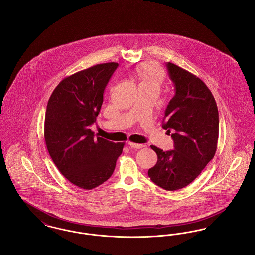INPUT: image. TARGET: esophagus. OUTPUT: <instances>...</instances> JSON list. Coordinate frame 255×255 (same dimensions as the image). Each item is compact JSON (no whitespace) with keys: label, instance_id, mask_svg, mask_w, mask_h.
<instances>
[{"label":"esophagus","instance_id":"1","mask_svg":"<svg viewBox=\"0 0 255 255\" xmlns=\"http://www.w3.org/2000/svg\"><path fill=\"white\" fill-rule=\"evenodd\" d=\"M128 145L132 148H134V149H140V148L144 147L143 144H138V143H133V142H128Z\"/></svg>","mask_w":255,"mask_h":255}]
</instances>
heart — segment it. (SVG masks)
<instances>
[{"mask_svg":"<svg viewBox=\"0 0 255 255\" xmlns=\"http://www.w3.org/2000/svg\"><path fill=\"white\" fill-rule=\"evenodd\" d=\"M137 75L139 77L140 84L156 85L158 87L163 79L164 72L158 63L150 61L142 64L137 69Z\"/></svg>","mask_w":255,"mask_h":255,"instance_id":"heart-1","label":"heart"}]
</instances>
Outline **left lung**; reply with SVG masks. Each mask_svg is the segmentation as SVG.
<instances>
[{"label": "left lung", "instance_id": "1", "mask_svg": "<svg viewBox=\"0 0 255 255\" xmlns=\"http://www.w3.org/2000/svg\"><path fill=\"white\" fill-rule=\"evenodd\" d=\"M166 69L175 95L165 109L162 128L173 133L174 150L151 145L158 161L148 176L159 187L174 191L193 182L214 157L219 113L210 90L199 77L170 62Z\"/></svg>", "mask_w": 255, "mask_h": 255}]
</instances>
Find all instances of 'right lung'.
I'll list each match as a JSON object with an SVG mask.
<instances>
[{
	"mask_svg": "<svg viewBox=\"0 0 255 255\" xmlns=\"http://www.w3.org/2000/svg\"><path fill=\"white\" fill-rule=\"evenodd\" d=\"M118 63L98 64L64 78L46 110L44 136L49 156L61 174L86 190L112 176L124 143L95 137L103 94Z\"/></svg>",
	"mask_w": 255,
	"mask_h": 255,
	"instance_id": "right-lung-1",
	"label": "right lung"
}]
</instances>
